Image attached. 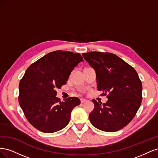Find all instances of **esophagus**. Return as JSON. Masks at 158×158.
Masks as SVG:
<instances>
[{
  "label": "esophagus",
  "instance_id": "1",
  "mask_svg": "<svg viewBox=\"0 0 158 158\" xmlns=\"http://www.w3.org/2000/svg\"><path fill=\"white\" fill-rule=\"evenodd\" d=\"M80 101H81V103H84L85 102H87L88 100L86 99H84V98H81L80 99Z\"/></svg>",
  "mask_w": 158,
  "mask_h": 158
}]
</instances>
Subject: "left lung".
<instances>
[{
    "mask_svg": "<svg viewBox=\"0 0 158 158\" xmlns=\"http://www.w3.org/2000/svg\"><path fill=\"white\" fill-rule=\"evenodd\" d=\"M82 56L96 74L97 87L107 96L106 103L93 99L91 123L106 132H116L135 117L142 99V85L136 71L125 60L109 52H89Z\"/></svg>",
    "mask_w": 158,
    "mask_h": 158,
    "instance_id": "obj_1",
    "label": "left lung"
}]
</instances>
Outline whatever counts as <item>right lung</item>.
Returning a JSON list of instances; mask_svg holds the SVG:
<instances>
[{"mask_svg": "<svg viewBox=\"0 0 158 158\" xmlns=\"http://www.w3.org/2000/svg\"><path fill=\"white\" fill-rule=\"evenodd\" d=\"M83 58L80 53L55 51L44 56L26 70L19 84V103L27 121L45 133L59 131L68 125L80 100L70 97L60 102L56 88L66 84Z\"/></svg>", "mask_w": 158, "mask_h": 158, "instance_id": "1", "label": "right lung"}]
</instances>
